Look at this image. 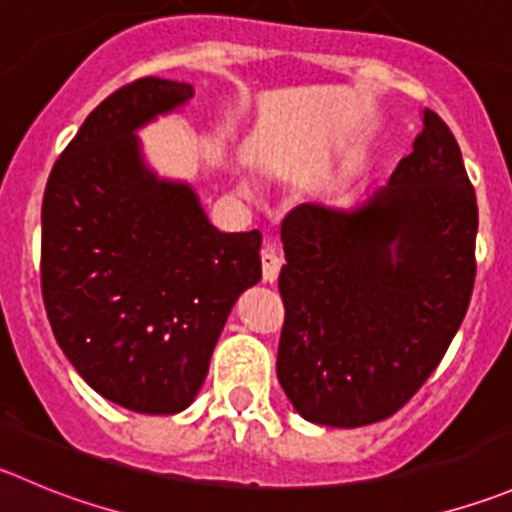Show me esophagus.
Here are the masks:
<instances>
[{
    "instance_id": "1",
    "label": "esophagus",
    "mask_w": 512,
    "mask_h": 512,
    "mask_svg": "<svg viewBox=\"0 0 512 512\" xmlns=\"http://www.w3.org/2000/svg\"><path fill=\"white\" fill-rule=\"evenodd\" d=\"M262 257V280L265 282H275L277 275H280V267H282V257H280V250H277L272 242H267L265 247H262L260 252Z\"/></svg>"
}]
</instances>
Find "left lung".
<instances>
[{"label":"left lung","mask_w":512,"mask_h":512,"mask_svg":"<svg viewBox=\"0 0 512 512\" xmlns=\"http://www.w3.org/2000/svg\"><path fill=\"white\" fill-rule=\"evenodd\" d=\"M478 205L448 124L423 130L388 187L355 207L300 205L282 225L277 380L305 420L360 428L438 367L475 282Z\"/></svg>","instance_id":"obj_1"}]
</instances>
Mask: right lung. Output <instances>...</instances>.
Masks as SVG:
<instances>
[{"mask_svg": "<svg viewBox=\"0 0 512 512\" xmlns=\"http://www.w3.org/2000/svg\"><path fill=\"white\" fill-rule=\"evenodd\" d=\"M195 87L145 77L109 94L52 167L42 297L94 393L145 415L190 408L227 315L262 277L260 232H220L185 180L160 177L137 130Z\"/></svg>", "mask_w": 512, "mask_h": 512, "instance_id": "add662e5", "label": "right lung"}]
</instances>
